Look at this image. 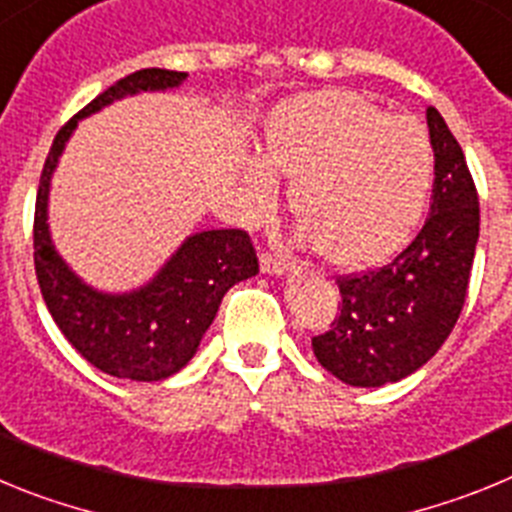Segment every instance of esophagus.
<instances>
[{"label":"esophagus","instance_id":"obj_1","mask_svg":"<svg viewBox=\"0 0 512 512\" xmlns=\"http://www.w3.org/2000/svg\"><path fill=\"white\" fill-rule=\"evenodd\" d=\"M259 266H261V274H271V277H282V274H287V264H284V259L271 256V253H261Z\"/></svg>","mask_w":512,"mask_h":512}]
</instances>
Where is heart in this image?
Here are the masks:
<instances>
[{"label": "heart", "mask_w": 512, "mask_h": 512, "mask_svg": "<svg viewBox=\"0 0 512 512\" xmlns=\"http://www.w3.org/2000/svg\"><path fill=\"white\" fill-rule=\"evenodd\" d=\"M295 179L292 210L302 238L330 264L361 269L395 256L423 215L433 148L415 117L387 115L351 92H312L284 102L266 125L264 158H246L253 212L271 210L277 179Z\"/></svg>", "instance_id": "1"}]
</instances>
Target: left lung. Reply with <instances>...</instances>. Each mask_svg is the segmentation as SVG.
<instances>
[{
    "label": "left lung",
    "instance_id": "1",
    "mask_svg": "<svg viewBox=\"0 0 512 512\" xmlns=\"http://www.w3.org/2000/svg\"><path fill=\"white\" fill-rule=\"evenodd\" d=\"M433 148L431 215L382 269L338 279L341 315L312 351L351 387H382L418 372L454 330L467 300L479 238V200L464 151L436 107L425 112Z\"/></svg>",
    "mask_w": 512,
    "mask_h": 512
}]
</instances>
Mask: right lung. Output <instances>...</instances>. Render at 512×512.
Here are the masks:
<instances>
[{"label":"right lung","instance_id":"1","mask_svg":"<svg viewBox=\"0 0 512 512\" xmlns=\"http://www.w3.org/2000/svg\"><path fill=\"white\" fill-rule=\"evenodd\" d=\"M184 79V71L143 69L104 89L58 130L40 174L33 246L43 300L66 341L99 372L117 379L158 382L179 372L197 354L225 292L259 274V259L246 230H202L171 253L151 282L112 295L71 271L51 241V179L79 120L117 99L176 89Z\"/></svg>","mask_w":512,"mask_h":512}]
</instances>
